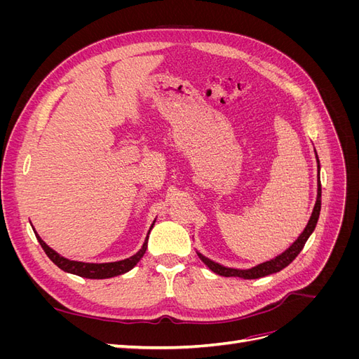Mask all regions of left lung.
I'll use <instances>...</instances> for the list:
<instances>
[{
    "instance_id": "8db88e82",
    "label": "left lung",
    "mask_w": 359,
    "mask_h": 359,
    "mask_svg": "<svg viewBox=\"0 0 359 359\" xmlns=\"http://www.w3.org/2000/svg\"><path fill=\"white\" fill-rule=\"evenodd\" d=\"M314 153H316V149H314ZM316 160H318V172H319L320 165H319L318 154H316ZM320 198H322V187H320V180H319V175H318V198H316V203H314V208H313V212L310 215V220H309L307 226L304 227V231L299 233V236L297 238L295 243H292V245H289V248H286L283 253H280L278 256L266 260V262H264V264H259V265H256L253 268H248V269L227 268V266H223L220 264L214 262V260L208 259L199 252H196V253L206 266H208L211 271H214L215 274L223 276V277H241V278H245V280H252V278H260V277L278 273V271L286 268L292 262V260L301 253V250L304 248V245H306L310 235L313 233L314 227H316L318 220H319V214H320V205H322Z\"/></svg>"
}]
</instances>
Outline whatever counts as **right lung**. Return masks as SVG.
Masks as SVG:
<instances>
[{
	"instance_id": "right-lung-1",
	"label": "right lung",
	"mask_w": 359,
	"mask_h": 359,
	"mask_svg": "<svg viewBox=\"0 0 359 359\" xmlns=\"http://www.w3.org/2000/svg\"><path fill=\"white\" fill-rule=\"evenodd\" d=\"M156 220L151 224L148 235L153 229ZM34 229V227H32ZM37 240L40 243V245L45 250V253L48 255V257L52 260L53 264H55L58 268H61L62 271H66V273L70 274H76L79 277H85V278H111V277H116V276H121L124 273H128L130 269L135 268V265L139 262L142 256L147 252V247H148V235L145 238V243L142 245V248L139 250V252L133 256H130L127 259L123 260H116V262H106V264H90V262H79V260H70L67 257L61 256L60 253H57L55 250L50 248L45 241L41 240L39 236V233L34 231Z\"/></svg>"
}]
</instances>
